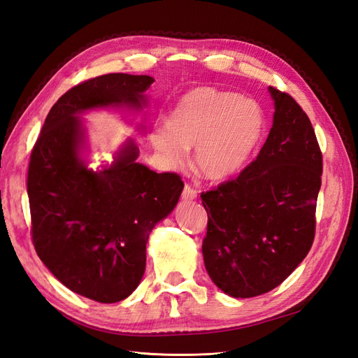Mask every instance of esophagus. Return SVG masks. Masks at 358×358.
<instances>
[{"instance_id": "34e87169", "label": "esophagus", "mask_w": 358, "mask_h": 358, "mask_svg": "<svg viewBox=\"0 0 358 358\" xmlns=\"http://www.w3.org/2000/svg\"><path fill=\"white\" fill-rule=\"evenodd\" d=\"M196 199H197V191L191 188L189 185H185V188H183V191H182V200L183 201H192Z\"/></svg>"}]
</instances>
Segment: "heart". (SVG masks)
I'll return each instance as SVG.
<instances>
[{"label":"heart","mask_w":358,"mask_h":358,"mask_svg":"<svg viewBox=\"0 0 358 358\" xmlns=\"http://www.w3.org/2000/svg\"><path fill=\"white\" fill-rule=\"evenodd\" d=\"M164 124L166 129L154 134V145L169 164L180 166L187 149L194 148V167L212 182L241 175L266 134V116L258 103L212 86L182 95Z\"/></svg>","instance_id":"heart-1"}]
</instances>
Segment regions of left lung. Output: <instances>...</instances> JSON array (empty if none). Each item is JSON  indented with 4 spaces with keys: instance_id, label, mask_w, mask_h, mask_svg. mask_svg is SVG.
<instances>
[{
    "instance_id": "8db88e82",
    "label": "left lung",
    "mask_w": 358,
    "mask_h": 358,
    "mask_svg": "<svg viewBox=\"0 0 358 358\" xmlns=\"http://www.w3.org/2000/svg\"><path fill=\"white\" fill-rule=\"evenodd\" d=\"M275 113L264 146L234 180L201 194L204 266L234 299L264 294L294 272L315 236L322 157L308 115L268 86Z\"/></svg>"
}]
</instances>
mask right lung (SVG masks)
Masks as SVG:
<instances>
[{"mask_svg": "<svg viewBox=\"0 0 358 358\" xmlns=\"http://www.w3.org/2000/svg\"><path fill=\"white\" fill-rule=\"evenodd\" d=\"M154 82L146 74L112 73L74 86L53 104L31 154L27 187L36 251L61 284L99 303L121 301L138 287L149 234L176 208L183 182L137 162L131 137L112 161L90 167L82 115L143 113ZM137 129L145 133L142 124Z\"/></svg>", "mask_w": 358, "mask_h": 358, "instance_id": "1", "label": "right lung"}]
</instances>
